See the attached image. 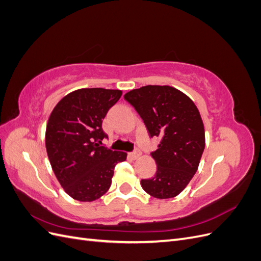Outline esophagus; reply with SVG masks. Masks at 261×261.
Listing matches in <instances>:
<instances>
[{"mask_svg": "<svg viewBox=\"0 0 261 261\" xmlns=\"http://www.w3.org/2000/svg\"><path fill=\"white\" fill-rule=\"evenodd\" d=\"M130 155H132L133 159H138L139 155H140V151H139V149L134 150V151L130 153Z\"/></svg>", "mask_w": 261, "mask_h": 261, "instance_id": "obj_1", "label": "esophagus"}]
</instances>
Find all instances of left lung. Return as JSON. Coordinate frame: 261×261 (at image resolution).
<instances>
[{
	"label": "left lung",
	"mask_w": 261,
	"mask_h": 261,
	"mask_svg": "<svg viewBox=\"0 0 261 261\" xmlns=\"http://www.w3.org/2000/svg\"><path fill=\"white\" fill-rule=\"evenodd\" d=\"M144 121L150 137L161 141L151 155L153 177L141 179L144 191L154 198L178 195L198 169L204 149V128L199 111L186 94L170 86H145L124 96Z\"/></svg>",
	"instance_id": "left-lung-1"
}]
</instances>
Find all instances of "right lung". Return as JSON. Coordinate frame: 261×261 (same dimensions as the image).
<instances>
[{
  "label": "right lung",
  "instance_id": "1",
  "mask_svg": "<svg viewBox=\"0 0 261 261\" xmlns=\"http://www.w3.org/2000/svg\"><path fill=\"white\" fill-rule=\"evenodd\" d=\"M121 90L86 88L68 93L53 109L45 132V148L55 176L66 194L80 201H93L112 183L115 165L125 152L102 146L107 113Z\"/></svg>",
  "mask_w": 261,
  "mask_h": 261
}]
</instances>
